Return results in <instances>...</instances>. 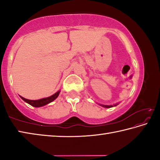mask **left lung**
<instances>
[{
    "label": "left lung",
    "mask_w": 160,
    "mask_h": 160,
    "mask_svg": "<svg viewBox=\"0 0 160 160\" xmlns=\"http://www.w3.org/2000/svg\"><path fill=\"white\" fill-rule=\"evenodd\" d=\"M98 104L100 105V106L104 107V108H112V107H113L117 106L118 104H119V103H116V104H113V105H104V104Z\"/></svg>",
    "instance_id": "1"
}]
</instances>
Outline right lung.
Returning a JSON list of instances; mask_svg holds the SVG:
<instances>
[{"instance_id":"obj_1","label":"right lung","mask_w":160,"mask_h":160,"mask_svg":"<svg viewBox=\"0 0 160 160\" xmlns=\"http://www.w3.org/2000/svg\"><path fill=\"white\" fill-rule=\"evenodd\" d=\"M60 92H61L60 90H58V92H56L55 94H53V95L46 97V98H42L37 100L28 99L24 98V97H22V96H20V97L22 99L24 100V101L28 103V104H30L31 106L34 107H41L43 106H45V105L49 104V103L54 101V100L58 97L59 94H60Z\"/></svg>"}]
</instances>
